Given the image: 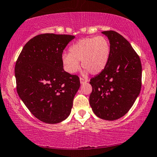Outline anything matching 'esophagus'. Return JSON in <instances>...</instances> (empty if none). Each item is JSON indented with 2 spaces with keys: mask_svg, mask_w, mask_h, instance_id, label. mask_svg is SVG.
Masks as SVG:
<instances>
[{
  "mask_svg": "<svg viewBox=\"0 0 157 157\" xmlns=\"http://www.w3.org/2000/svg\"><path fill=\"white\" fill-rule=\"evenodd\" d=\"M79 80H80V83L81 84H84V83H86V82H87V79H84V78H79Z\"/></svg>",
  "mask_w": 157,
  "mask_h": 157,
  "instance_id": "1",
  "label": "esophagus"
}]
</instances>
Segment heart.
I'll list each match as a JSON object with an SVG mask.
<instances>
[{"label":"heart","mask_w":157,"mask_h":157,"mask_svg":"<svg viewBox=\"0 0 157 157\" xmlns=\"http://www.w3.org/2000/svg\"><path fill=\"white\" fill-rule=\"evenodd\" d=\"M70 53H64L62 60L69 73H75L82 66L92 75H98L107 67L111 48L107 38L104 36L86 37L79 40L70 48Z\"/></svg>","instance_id":"obj_1"}]
</instances>
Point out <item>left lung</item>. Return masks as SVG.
<instances>
[{"label": "left lung", "instance_id": "8db88e82", "mask_svg": "<svg viewBox=\"0 0 157 157\" xmlns=\"http://www.w3.org/2000/svg\"><path fill=\"white\" fill-rule=\"evenodd\" d=\"M101 33L109 39L111 52L105 69L90 79V105L96 116L112 121L125 115L140 94L142 64L122 35L113 30Z\"/></svg>", "mask_w": 157, "mask_h": 157}]
</instances>
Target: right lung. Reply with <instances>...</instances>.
<instances>
[{
  "instance_id": "1",
  "label": "right lung",
  "mask_w": 157,
  "mask_h": 157,
  "mask_svg": "<svg viewBox=\"0 0 157 157\" xmlns=\"http://www.w3.org/2000/svg\"><path fill=\"white\" fill-rule=\"evenodd\" d=\"M74 35L45 33L30 39L15 67L17 92L42 122L57 124L70 115L80 82L63 69V50Z\"/></svg>"
}]
</instances>
